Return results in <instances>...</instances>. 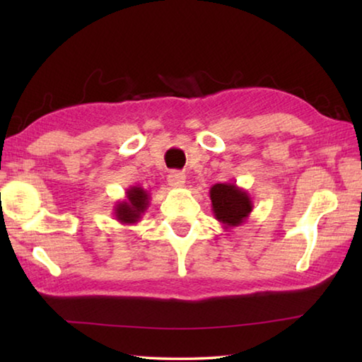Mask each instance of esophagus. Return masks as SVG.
<instances>
[{
	"label": "esophagus",
	"instance_id": "34e87169",
	"mask_svg": "<svg viewBox=\"0 0 362 362\" xmlns=\"http://www.w3.org/2000/svg\"><path fill=\"white\" fill-rule=\"evenodd\" d=\"M168 183L173 188H182L183 185H185V175H183L182 173H177V170H174V173H170L168 175Z\"/></svg>",
	"mask_w": 362,
	"mask_h": 362
}]
</instances>
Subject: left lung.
I'll use <instances>...</instances> for the list:
<instances>
[{
  "label": "left lung",
  "mask_w": 362,
  "mask_h": 362,
  "mask_svg": "<svg viewBox=\"0 0 362 362\" xmlns=\"http://www.w3.org/2000/svg\"><path fill=\"white\" fill-rule=\"evenodd\" d=\"M212 212L223 228L240 226L254 209L252 198L236 183H216L211 187Z\"/></svg>",
  "instance_id": "obj_1"
}]
</instances>
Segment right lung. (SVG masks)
Here are the masks:
<instances>
[{
    "instance_id": "obj_1",
    "label": "right lung",
    "mask_w": 362,
    "mask_h": 362,
    "mask_svg": "<svg viewBox=\"0 0 362 362\" xmlns=\"http://www.w3.org/2000/svg\"><path fill=\"white\" fill-rule=\"evenodd\" d=\"M150 193L142 187H129L126 189V199L118 201L115 204L113 216L122 225H134L140 222V218L148 209Z\"/></svg>"
}]
</instances>
